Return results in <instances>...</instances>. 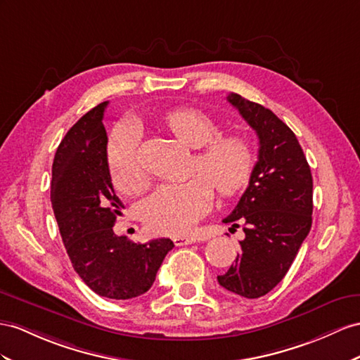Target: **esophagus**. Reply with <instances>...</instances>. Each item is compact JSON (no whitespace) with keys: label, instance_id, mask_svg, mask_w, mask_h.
I'll return each instance as SVG.
<instances>
[{"label":"esophagus","instance_id":"34e87169","mask_svg":"<svg viewBox=\"0 0 360 360\" xmlns=\"http://www.w3.org/2000/svg\"><path fill=\"white\" fill-rule=\"evenodd\" d=\"M173 242L176 246H186V245H191L195 243L196 240L193 237H187V236H178V237H173Z\"/></svg>","mask_w":360,"mask_h":360}]
</instances>
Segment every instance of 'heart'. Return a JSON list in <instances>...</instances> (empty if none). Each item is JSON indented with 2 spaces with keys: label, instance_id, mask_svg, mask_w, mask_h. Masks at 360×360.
Returning a JSON list of instances; mask_svg holds the SVG:
<instances>
[{
  "label": "heart",
  "instance_id": "b5f03b06",
  "mask_svg": "<svg viewBox=\"0 0 360 360\" xmlns=\"http://www.w3.org/2000/svg\"><path fill=\"white\" fill-rule=\"evenodd\" d=\"M162 124L178 141L198 149L191 173L199 174L182 182L162 184L144 200L141 217L152 233L179 236L210 210L213 187L220 198L240 195L252 178L255 153L245 136L219 135L220 124L199 109L169 110L162 117ZM138 146L136 131L127 124L117 126L110 135V176L115 188L124 195H136L147 187Z\"/></svg>",
  "mask_w": 360,
  "mask_h": 360
}]
</instances>
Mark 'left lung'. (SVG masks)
I'll return each mask as SVG.
<instances>
[{
  "instance_id": "obj_1",
  "label": "left lung",
  "mask_w": 360,
  "mask_h": 360,
  "mask_svg": "<svg viewBox=\"0 0 360 360\" xmlns=\"http://www.w3.org/2000/svg\"><path fill=\"white\" fill-rule=\"evenodd\" d=\"M226 100L259 136V161L250 186L224 224L245 238L236 263L219 275V284L245 298H260L288 274L311 228L313 179L309 162L288 124L271 109L238 94Z\"/></svg>"
}]
</instances>
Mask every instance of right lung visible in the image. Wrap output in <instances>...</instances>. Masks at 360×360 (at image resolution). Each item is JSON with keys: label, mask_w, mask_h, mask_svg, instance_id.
<instances>
[{"label": "right lung", "mask_w": 360, "mask_h": 360, "mask_svg": "<svg viewBox=\"0 0 360 360\" xmlns=\"http://www.w3.org/2000/svg\"><path fill=\"white\" fill-rule=\"evenodd\" d=\"M97 105L67 132L54 155L51 205L72 268L100 297L131 300L152 288L170 238L134 243L112 226L123 204L108 165V135Z\"/></svg>", "instance_id": "obj_1"}]
</instances>
